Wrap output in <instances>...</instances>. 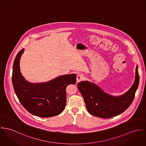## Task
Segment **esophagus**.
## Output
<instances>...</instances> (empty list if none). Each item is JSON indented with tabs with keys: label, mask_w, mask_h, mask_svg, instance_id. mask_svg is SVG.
I'll use <instances>...</instances> for the list:
<instances>
[{
	"label": "esophagus",
	"mask_w": 146,
	"mask_h": 146,
	"mask_svg": "<svg viewBox=\"0 0 146 146\" xmlns=\"http://www.w3.org/2000/svg\"><path fill=\"white\" fill-rule=\"evenodd\" d=\"M85 78V77L82 74H79L77 77V82H80V81H83Z\"/></svg>",
	"instance_id": "esophagus-1"
}]
</instances>
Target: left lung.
Returning a JSON list of instances; mask_svg holds the SVG:
<instances>
[{"label": "left lung", "mask_w": 146, "mask_h": 146, "mask_svg": "<svg viewBox=\"0 0 146 146\" xmlns=\"http://www.w3.org/2000/svg\"><path fill=\"white\" fill-rule=\"evenodd\" d=\"M139 82L137 66L134 82L129 90L123 95L112 96L104 92L95 84L88 81L78 83V88L90 113L102 118H110L123 113L129 107L135 97Z\"/></svg>", "instance_id": "1"}]
</instances>
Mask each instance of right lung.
<instances>
[{
    "mask_svg": "<svg viewBox=\"0 0 146 146\" xmlns=\"http://www.w3.org/2000/svg\"><path fill=\"white\" fill-rule=\"evenodd\" d=\"M24 49L15 58L12 72V83L19 102L25 109L33 115L41 117L58 115L66 105V87L74 84V74L58 77L51 81L42 83H31L22 76L19 68V60Z\"/></svg>",
    "mask_w": 146,
    "mask_h": 146,
    "instance_id": "right-lung-1",
    "label": "right lung"
}]
</instances>
